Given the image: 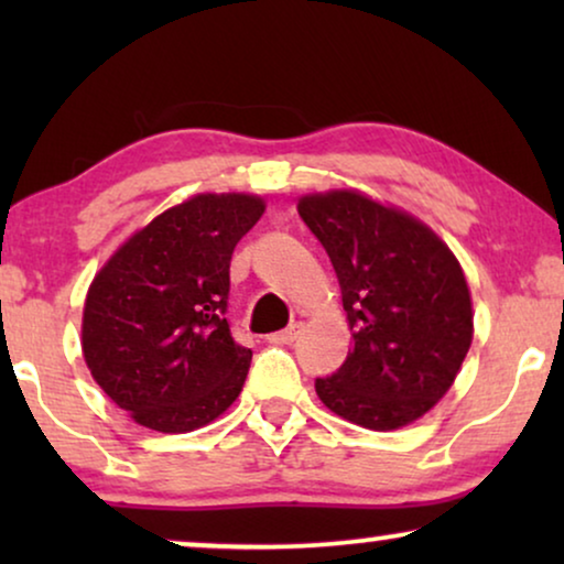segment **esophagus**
<instances>
[{"label": "esophagus", "mask_w": 564, "mask_h": 564, "mask_svg": "<svg viewBox=\"0 0 564 564\" xmlns=\"http://www.w3.org/2000/svg\"><path fill=\"white\" fill-rule=\"evenodd\" d=\"M297 336H300V323H295V326H290L284 330H276V334L269 336V344H292Z\"/></svg>", "instance_id": "34e87169"}]
</instances>
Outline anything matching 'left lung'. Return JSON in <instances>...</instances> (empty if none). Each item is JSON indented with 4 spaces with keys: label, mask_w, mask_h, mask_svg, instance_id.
<instances>
[{
    "label": "left lung",
    "mask_w": 564,
    "mask_h": 564,
    "mask_svg": "<svg viewBox=\"0 0 564 564\" xmlns=\"http://www.w3.org/2000/svg\"><path fill=\"white\" fill-rule=\"evenodd\" d=\"M297 210L328 251L354 346L315 380L344 421L395 431L426 415L457 380L475 334L459 259L415 215L359 189L307 192Z\"/></svg>",
    "instance_id": "left-lung-1"
}]
</instances>
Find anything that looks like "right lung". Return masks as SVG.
I'll list each match as a JSON object with an SVG mask.
<instances>
[{
	"label": "right lung",
	"mask_w": 564,
	"mask_h": 564,
	"mask_svg": "<svg viewBox=\"0 0 564 564\" xmlns=\"http://www.w3.org/2000/svg\"><path fill=\"white\" fill-rule=\"evenodd\" d=\"M264 210L251 192H199L138 228L91 280L84 361L141 426L187 434L241 392L251 349L230 336L228 269Z\"/></svg>",
	"instance_id": "right-lung-1"
}]
</instances>
